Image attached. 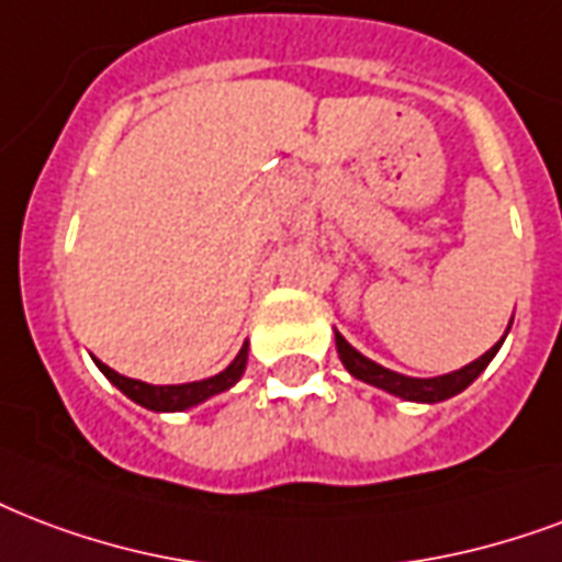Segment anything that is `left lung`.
<instances>
[{
  "label": "left lung",
  "mask_w": 562,
  "mask_h": 562,
  "mask_svg": "<svg viewBox=\"0 0 562 562\" xmlns=\"http://www.w3.org/2000/svg\"><path fill=\"white\" fill-rule=\"evenodd\" d=\"M513 324V321H509ZM509 333V327H507ZM504 333V338H507ZM504 338H501L498 345H492L481 359H474L469 366H462L460 371H451V374H442V376H406V374H397L392 368H383L376 366L374 359L362 357L353 345H350L348 338L341 336L336 329V350H338V359H341V366L348 368L350 374L362 380L368 385H376V389H383L389 395L395 397H404V401H415V404H439V401H448V397L460 395L462 389H469L477 376L486 371L495 353L501 350L504 345Z\"/></svg>",
  "instance_id": "1"
}]
</instances>
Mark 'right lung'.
<instances>
[{
	"label": "right lung",
	"mask_w": 562,
	"mask_h": 562,
	"mask_svg": "<svg viewBox=\"0 0 562 562\" xmlns=\"http://www.w3.org/2000/svg\"><path fill=\"white\" fill-rule=\"evenodd\" d=\"M93 362H97V368H100L102 374L109 376L111 383L117 385L128 401L147 406V409H153V413H182V409H191V406L203 404V401H209V397L221 395V392H226V389H233V385L241 380L244 368H247V341H244V348L238 350V357H235L233 362L221 371V374L205 376V380H194V383H179V385L140 383V380L117 374L114 368H109L105 362H100V359H93Z\"/></svg>",
	"instance_id": "1"
}]
</instances>
